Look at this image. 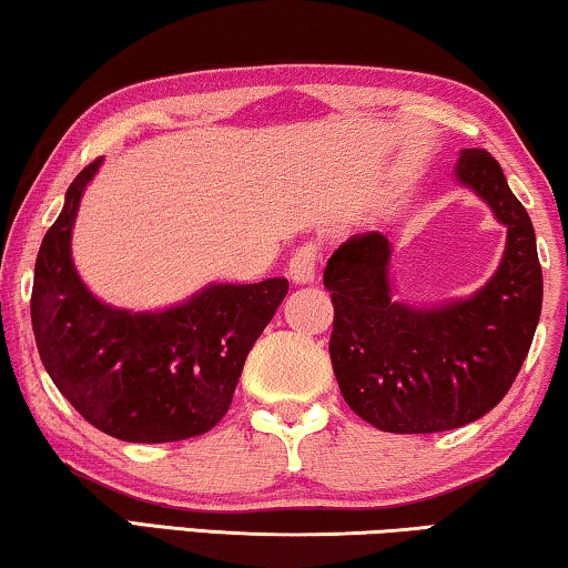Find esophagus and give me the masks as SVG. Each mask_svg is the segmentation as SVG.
Wrapping results in <instances>:
<instances>
[{
    "mask_svg": "<svg viewBox=\"0 0 568 568\" xmlns=\"http://www.w3.org/2000/svg\"><path fill=\"white\" fill-rule=\"evenodd\" d=\"M317 261H320V245L317 243H304L290 261V278H292V282L294 284H312V282H315Z\"/></svg>",
    "mask_w": 568,
    "mask_h": 568,
    "instance_id": "1",
    "label": "esophagus"
}]
</instances>
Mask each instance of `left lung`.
<instances>
[{
	"mask_svg": "<svg viewBox=\"0 0 568 568\" xmlns=\"http://www.w3.org/2000/svg\"><path fill=\"white\" fill-rule=\"evenodd\" d=\"M454 179L507 230L503 261L474 294L430 307L394 297L392 243L379 230L351 235L325 266L335 379L353 413L384 433L479 420L513 386L538 327L544 274L528 212L481 148L458 153Z\"/></svg>",
	"mask_w": 568,
	"mask_h": 568,
	"instance_id": "1",
	"label": "left lung"
}]
</instances>
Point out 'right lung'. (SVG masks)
Instances as JSON below:
<instances>
[{
	"instance_id": "obj_1",
	"label": "right lung",
	"mask_w": 568,
	"mask_h": 568,
	"mask_svg": "<svg viewBox=\"0 0 568 568\" xmlns=\"http://www.w3.org/2000/svg\"><path fill=\"white\" fill-rule=\"evenodd\" d=\"M102 161L73 179L40 243L30 300L40 361L77 413L112 438H194L225 417L245 358L290 282H212L184 302L143 312L94 297L73 266L71 235Z\"/></svg>"
}]
</instances>
